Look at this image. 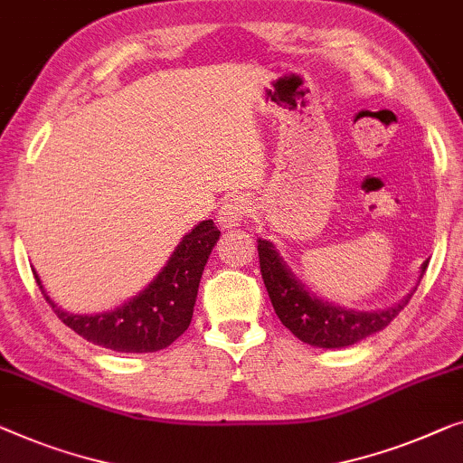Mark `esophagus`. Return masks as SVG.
Wrapping results in <instances>:
<instances>
[{
	"label": "esophagus",
	"mask_w": 463,
	"mask_h": 463,
	"mask_svg": "<svg viewBox=\"0 0 463 463\" xmlns=\"http://www.w3.org/2000/svg\"><path fill=\"white\" fill-rule=\"evenodd\" d=\"M250 213V203L244 198H230L221 204V209L217 213V221L221 230H232V227L242 225V221L248 217Z\"/></svg>",
	"instance_id": "34e87169"
}]
</instances>
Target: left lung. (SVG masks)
<instances>
[{
  "label": "left lung",
  "instance_id": "8db88e82",
  "mask_svg": "<svg viewBox=\"0 0 463 463\" xmlns=\"http://www.w3.org/2000/svg\"><path fill=\"white\" fill-rule=\"evenodd\" d=\"M260 276L269 292L271 305L278 317L294 336L303 343L319 348H343L364 340L391 324L410 303L411 294L401 303L384 311H351L321 300L307 290L303 281L288 269L276 246L267 240H259ZM428 260L420 267V278L424 276Z\"/></svg>",
  "mask_w": 463,
  "mask_h": 463
}]
</instances>
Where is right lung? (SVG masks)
I'll return each mask as SVG.
<instances>
[{
	"mask_svg": "<svg viewBox=\"0 0 463 463\" xmlns=\"http://www.w3.org/2000/svg\"><path fill=\"white\" fill-rule=\"evenodd\" d=\"M219 236L221 232L211 219L198 223L177 244L163 271L115 311L96 315L64 311L45 292L37 271L33 276L58 319L79 336L118 353H154L175 343L190 326L200 278Z\"/></svg>",
	"mask_w": 463,
	"mask_h": 463,
	"instance_id": "add662e5",
	"label": "right lung"
}]
</instances>
